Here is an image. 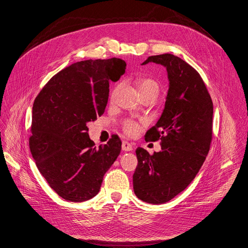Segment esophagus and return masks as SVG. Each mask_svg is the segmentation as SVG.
I'll return each mask as SVG.
<instances>
[{
  "label": "esophagus",
  "mask_w": 248,
  "mask_h": 248,
  "mask_svg": "<svg viewBox=\"0 0 248 248\" xmlns=\"http://www.w3.org/2000/svg\"><path fill=\"white\" fill-rule=\"evenodd\" d=\"M122 148L124 151H132L133 150V146L131 143L126 142V141H123V144H122Z\"/></svg>",
  "instance_id": "34e87169"
}]
</instances>
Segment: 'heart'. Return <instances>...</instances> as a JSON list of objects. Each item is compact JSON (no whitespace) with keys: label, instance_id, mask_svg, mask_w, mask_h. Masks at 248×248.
Returning a JSON list of instances; mask_svg holds the SVG:
<instances>
[{"label":"heart","instance_id":"obj_1","mask_svg":"<svg viewBox=\"0 0 248 248\" xmlns=\"http://www.w3.org/2000/svg\"><path fill=\"white\" fill-rule=\"evenodd\" d=\"M136 84H137V87H138V90L140 92V95H142L144 93H149V92H153V93L158 94L159 86L157 84V81L154 80L153 78H141L137 79ZM111 96L112 97L114 96V92H113ZM138 130H139V125H138V124H137L136 122L131 121V119L124 122V131L127 135L133 136V135L137 134Z\"/></svg>","mask_w":248,"mask_h":248}]
</instances>
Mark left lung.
I'll return each instance as SVG.
<instances>
[{
  "label": "left lung",
  "instance_id": "left-lung-1",
  "mask_svg": "<svg viewBox=\"0 0 248 248\" xmlns=\"http://www.w3.org/2000/svg\"><path fill=\"white\" fill-rule=\"evenodd\" d=\"M161 64L170 81L163 112L146 133V141L160 140L161 151L136 150L133 176L136 196L151 204L166 203L194 180L213 139L214 106L203 79L184 60L171 54L150 56L142 63Z\"/></svg>",
  "mask_w": 248,
  "mask_h": 248
}]
</instances>
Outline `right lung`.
<instances>
[{
    "label": "right lung",
    "instance_id": "1",
    "mask_svg": "<svg viewBox=\"0 0 248 248\" xmlns=\"http://www.w3.org/2000/svg\"><path fill=\"white\" fill-rule=\"evenodd\" d=\"M125 66L119 58L73 63L55 75L34 100L31 152L42 176L63 199L82 202L96 196L121 153L118 136L96 147L87 124L104 113L109 81L118 80Z\"/></svg>",
    "mask_w": 248,
    "mask_h": 248
}]
</instances>
